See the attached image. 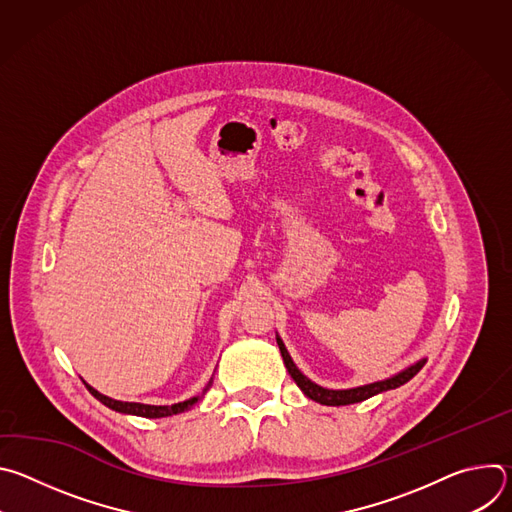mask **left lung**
Segmentation results:
<instances>
[{"instance_id": "8db88e82", "label": "left lung", "mask_w": 512, "mask_h": 512, "mask_svg": "<svg viewBox=\"0 0 512 512\" xmlns=\"http://www.w3.org/2000/svg\"><path fill=\"white\" fill-rule=\"evenodd\" d=\"M277 344H279V350H281V356H283V362H285V369L287 373L291 375V379H294L298 383V387L304 391L306 397H310L312 401L320 403V405H332V407H338V405H350V403H360L364 399H369L377 393H383V391H389V389H397L401 385H405L407 381H411L425 364V358L411 364L409 369L401 371L399 375L391 377V379H385V381H377V383H371V385H362V387H356V389H344V391H332V389H324L316 383H312L308 377H304L298 367L294 364V360L289 358L281 338H277Z\"/></svg>"}]
</instances>
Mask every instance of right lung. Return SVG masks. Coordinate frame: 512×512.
<instances>
[{"mask_svg":"<svg viewBox=\"0 0 512 512\" xmlns=\"http://www.w3.org/2000/svg\"><path fill=\"white\" fill-rule=\"evenodd\" d=\"M210 383H212V381H210ZM210 383H208V387H210ZM208 387H206V389H208ZM87 389H89V393H91L95 399H99V401H101L103 405H107L109 409H115V411H119V413L139 415V417H150V419H158V417H168V415L182 413V411L190 409L194 403L200 401V397H192V399H188V401H184V403H176V405H143V403L115 401V399H111V397L101 395L99 391H95V389L89 387V385H87ZM206 389H204V393H206Z\"/></svg>","mask_w":512,"mask_h":512,"instance_id":"add662e5","label":"right lung"}]
</instances>
